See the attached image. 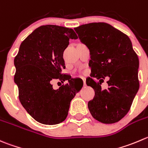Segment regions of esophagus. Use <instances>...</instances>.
<instances>
[{"instance_id": "34e87169", "label": "esophagus", "mask_w": 148, "mask_h": 148, "mask_svg": "<svg viewBox=\"0 0 148 148\" xmlns=\"http://www.w3.org/2000/svg\"><path fill=\"white\" fill-rule=\"evenodd\" d=\"M82 80H83V83H84V86L87 85V84H86V79H85L83 78Z\"/></svg>"}]
</instances>
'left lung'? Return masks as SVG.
I'll return each mask as SVG.
<instances>
[{
	"instance_id": "1",
	"label": "left lung",
	"mask_w": 148,
	"mask_h": 148,
	"mask_svg": "<svg viewBox=\"0 0 148 148\" xmlns=\"http://www.w3.org/2000/svg\"><path fill=\"white\" fill-rule=\"evenodd\" d=\"M74 30L90 52V77L86 80L95 90L88 108L95 119L103 124H114L129 112L140 87L139 58L128 36L104 22L82 24ZM109 76V88L101 84ZM99 79L96 82L94 78Z\"/></svg>"
}]
</instances>
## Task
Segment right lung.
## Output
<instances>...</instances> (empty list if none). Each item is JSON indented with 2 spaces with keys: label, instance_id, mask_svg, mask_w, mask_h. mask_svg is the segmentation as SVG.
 <instances>
[{
  "label": "right lung",
  "instance_id": "1",
  "mask_svg": "<svg viewBox=\"0 0 148 148\" xmlns=\"http://www.w3.org/2000/svg\"><path fill=\"white\" fill-rule=\"evenodd\" d=\"M75 32L61 26H40L21 42L14 58V82L18 98L27 113L38 122L48 125L62 122L68 115L70 103L83 86V81L69 82L53 90L51 82L66 79L64 51L69 39H77Z\"/></svg>",
  "mask_w": 148,
  "mask_h": 148
}]
</instances>
